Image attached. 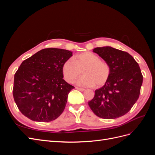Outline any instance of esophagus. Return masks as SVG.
<instances>
[{
    "instance_id": "esophagus-1",
    "label": "esophagus",
    "mask_w": 155,
    "mask_h": 155,
    "mask_svg": "<svg viewBox=\"0 0 155 155\" xmlns=\"http://www.w3.org/2000/svg\"><path fill=\"white\" fill-rule=\"evenodd\" d=\"M76 89H78V90H79V91H81V92H83V91H85V88H79V87H76Z\"/></svg>"
}]
</instances>
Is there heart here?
Here are the masks:
<instances>
[{"label": "heart", "mask_w": 155, "mask_h": 155, "mask_svg": "<svg viewBox=\"0 0 155 155\" xmlns=\"http://www.w3.org/2000/svg\"><path fill=\"white\" fill-rule=\"evenodd\" d=\"M84 76L78 79V84L84 87H100L108 81L110 75V65L94 54L85 51L65 61L62 72L65 80L74 83L82 74Z\"/></svg>", "instance_id": "1"}]
</instances>
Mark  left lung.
<instances>
[{
  "label": "left lung",
  "instance_id": "obj_1",
  "mask_svg": "<svg viewBox=\"0 0 155 155\" xmlns=\"http://www.w3.org/2000/svg\"><path fill=\"white\" fill-rule=\"evenodd\" d=\"M93 51L110 65L111 71L108 81L95 91L88 104L101 118H119L127 113L138 99L143 82L141 70L126 51L110 46L97 47Z\"/></svg>",
  "mask_w": 155,
  "mask_h": 155
}]
</instances>
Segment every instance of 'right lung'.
Here are the masks:
<instances>
[{
	"instance_id": "1",
	"label": "right lung",
	"mask_w": 155,
	"mask_h": 155,
	"mask_svg": "<svg viewBox=\"0 0 155 155\" xmlns=\"http://www.w3.org/2000/svg\"><path fill=\"white\" fill-rule=\"evenodd\" d=\"M69 50L49 48L26 59L14 76L13 96L21 113L33 121L49 122L62 114L74 88L63 79Z\"/></svg>"
}]
</instances>
